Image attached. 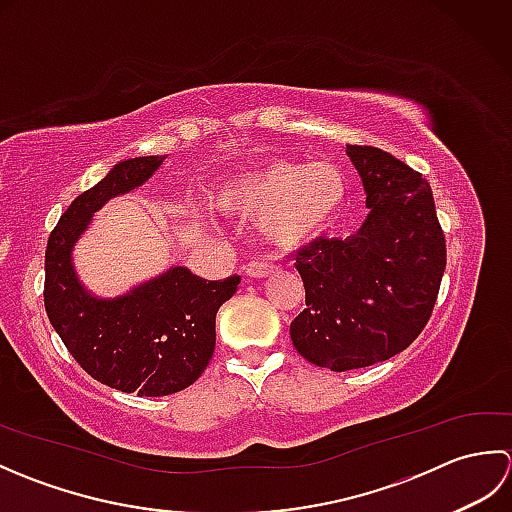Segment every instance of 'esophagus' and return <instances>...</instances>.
<instances>
[{
	"mask_svg": "<svg viewBox=\"0 0 512 512\" xmlns=\"http://www.w3.org/2000/svg\"><path fill=\"white\" fill-rule=\"evenodd\" d=\"M273 270H275V266L268 264V262H250L246 266V275L248 277H255V279H264V277H268L270 273H273Z\"/></svg>",
	"mask_w": 512,
	"mask_h": 512,
	"instance_id": "obj_1",
	"label": "esophagus"
}]
</instances>
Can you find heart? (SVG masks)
Masks as SVG:
<instances>
[{"label": "heart", "instance_id": "obj_1", "mask_svg": "<svg viewBox=\"0 0 512 512\" xmlns=\"http://www.w3.org/2000/svg\"><path fill=\"white\" fill-rule=\"evenodd\" d=\"M347 202V178L330 160H273L228 182L217 206L259 217L270 246L297 250L334 226Z\"/></svg>", "mask_w": 512, "mask_h": 512}]
</instances>
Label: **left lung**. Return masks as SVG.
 Masks as SVG:
<instances>
[{
	"mask_svg": "<svg viewBox=\"0 0 512 512\" xmlns=\"http://www.w3.org/2000/svg\"><path fill=\"white\" fill-rule=\"evenodd\" d=\"M347 156L369 213L354 235L297 253L306 310L290 323L295 350L332 372L383 363L416 341L447 266L429 182L383 149L347 145Z\"/></svg>",
	"mask_w": 512,
	"mask_h": 512,
	"instance_id": "8db88e82",
	"label": "left lung"
}]
</instances>
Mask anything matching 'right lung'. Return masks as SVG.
<instances>
[{
  "instance_id": "right-lung-1",
  "label": "right lung",
  "mask_w": 512,
  "mask_h": 512,
  "mask_svg": "<svg viewBox=\"0 0 512 512\" xmlns=\"http://www.w3.org/2000/svg\"><path fill=\"white\" fill-rule=\"evenodd\" d=\"M165 158L118 162L68 206L48 237L43 284L48 319L74 361L107 387L154 398L202 376L215 350V314L235 295L239 277L206 281L173 266L123 297L99 299L76 277L72 248L107 200L147 182Z\"/></svg>"
}]
</instances>
